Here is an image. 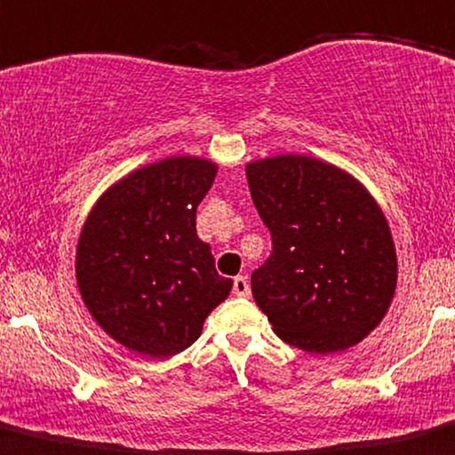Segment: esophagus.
Here are the masks:
<instances>
[{
  "label": "esophagus",
  "mask_w": 455,
  "mask_h": 455,
  "mask_svg": "<svg viewBox=\"0 0 455 455\" xmlns=\"http://www.w3.org/2000/svg\"><path fill=\"white\" fill-rule=\"evenodd\" d=\"M233 294L251 296V285H248L246 276H235V279H233Z\"/></svg>",
  "instance_id": "34e87169"
}]
</instances>
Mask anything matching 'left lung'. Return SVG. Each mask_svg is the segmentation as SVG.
I'll use <instances>...</instances> for the list:
<instances>
[{"label":"left lung","instance_id":"1","mask_svg":"<svg viewBox=\"0 0 455 455\" xmlns=\"http://www.w3.org/2000/svg\"><path fill=\"white\" fill-rule=\"evenodd\" d=\"M272 255L252 296L276 336L312 355L362 342L388 314L396 251L384 212L342 167L305 155L246 164Z\"/></svg>","mask_w":455,"mask_h":455}]
</instances>
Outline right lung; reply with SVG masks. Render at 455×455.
<instances>
[{
    "label": "right lung",
    "instance_id": "obj_1",
    "mask_svg": "<svg viewBox=\"0 0 455 455\" xmlns=\"http://www.w3.org/2000/svg\"><path fill=\"white\" fill-rule=\"evenodd\" d=\"M218 165L170 156L122 176L93 204L76 248L84 307L107 336L148 357L176 355L203 333L231 294L212 246L196 233V209Z\"/></svg>",
    "mask_w": 455,
    "mask_h": 455
}]
</instances>
